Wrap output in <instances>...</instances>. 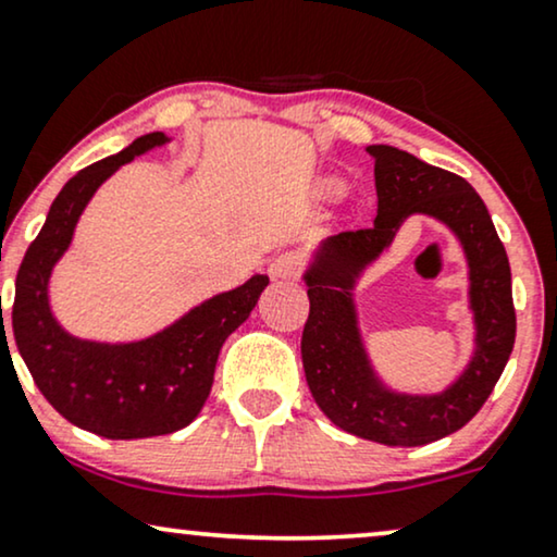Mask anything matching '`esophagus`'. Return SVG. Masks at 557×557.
<instances>
[{"instance_id": "34e87169", "label": "esophagus", "mask_w": 557, "mask_h": 557, "mask_svg": "<svg viewBox=\"0 0 557 557\" xmlns=\"http://www.w3.org/2000/svg\"><path fill=\"white\" fill-rule=\"evenodd\" d=\"M300 272H302V262L298 255H293V251H285V255L272 259L270 264V274L280 280H298Z\"/></svg>"}]
</instances>
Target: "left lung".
Instances as JSON below:
<instances>
[{"instance_id": "left-lung-1", "label": "left lung", "mask_w": 557, "mask_h": 557, "mask_svg": "<svg viewBox=\"0 0 557 557\" xmlns=\"http://www.w3.org/2000/svg\"><path fill=\"white\" fill-rule=\"evenodd\" d=\"M375 159L377 218L370 228L331 238L306 274L311 311L302 326V368L315 404L344 432L393 447H419L457 432L481 411L509 362L517 336L509 257L488 208L466 180L393 146H370ZM411 212L440 216L461 236L471 262V301L479 351L471 368L442 397H396L369 372L354 309L350 277L374 258Z\"/></svg>"}]
</instances>
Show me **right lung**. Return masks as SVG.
<instances>
[{
    "mask_svg": "<svg viewBox=\"0 0 557 557\" xmlns=\"http://www.w3.org/2000/svg\"><path fill=\"white\" fill-rule=\"evenodd\" d=\"M164 140V133L140 136L125 151L69 180L40 234L27 246L15 280L12 331L35 385L63 419L108 440H144L187 426L213 388L223 342L249 319L270 285L267 274H255L249 283L215 295L174 326L136 344L79 342L53 321L48 277L72 242L84 206L117 166Z\"/></svg>",
    "mask_w": 557,
    "mask_h": 557,
    "instance_id": "1",
    "label": "right lung"
}]
</instances>
